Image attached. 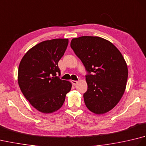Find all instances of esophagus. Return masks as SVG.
<instances>
[{
    "label": "esophagus",
    "mask_w": 146,
    "mask_h": 146,
    "mask_svg": "<svg viewBox=\"0 0 146 146\" xmlns=\"http://www.w3.org/2000/svg\"><path fill=\"white\" fill-rule=\"evenodd\" d=\"M71 83H73V85H76L78 83V81H75V80H71Z\"/></svg>",
    "instance_id": "34e87169"
}]
</instances>
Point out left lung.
<instances>
[{
  "label": "left lung",
  "instance_id": "8db88e82",
  "mask_svg": "<svg viewBox=\"0 0 146 146\" xmlns=\"http://www.w3.org/2000/svg\"><path fill=\"white\" fill-rule=\"evenodd\" d=\"M70 46L88 73L83 94L86 107L96 114L108 112L125 90L128 69L123 56L112 43L97 36L73 38Z\"/></svg>",
  "mask_w": 146,
  "mask_h": 146
}]
</instances>
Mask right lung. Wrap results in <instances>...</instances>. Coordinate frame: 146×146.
Instances as JSON below:
<instances>
[{
	"instance_id": "obj_1",
	"label": "right lung",
	"mask_w": 146,
	"mask_h": 146,
	"mask_svg": "<svg viewBox=\"0 0 146 146\" xmlns=\"http://www.w3.org/2000/svg\"><path fill=\"white\" fill-rule=\"evenodd\" d=\"M68 39H54L36 44L20 62L18 83L21 92L36 109L50 113L62 107L71 83L62 80L58 62L67 48Z\"/></svg>"
}]
</instances>
